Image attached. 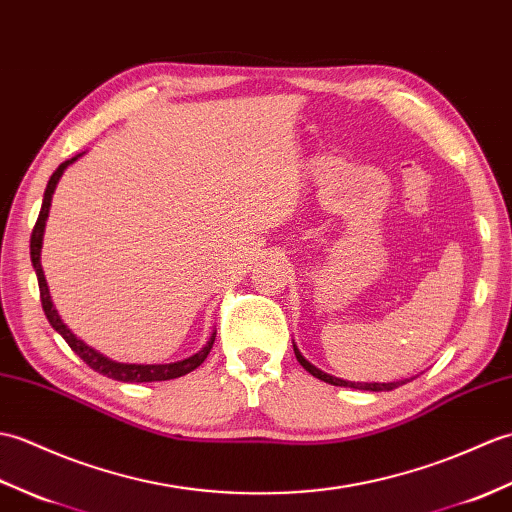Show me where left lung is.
<instances>
[{
    "instance_id": "8db88e82",
    "label": "left lung",
    "mask_w": 512,
    "mask_h": 512,
    "mask_svg": "<svg viewBox=\"0 0 512 512\" xmlns=\"http://www.w3.org/2000/svg\"><path fill=\"white\" fill-rule=\"evenodd\" d=\"M293 352H295V359L300 361V366H302L306 372H311L313 377H315V379H320V381H326V383H331V385H339V388H355V390H370V392H388V390L399 388V385H403V383L410 381V379L392 381V383H355V381H344V379L331 377V374L322 372L320 368H315L313 363H309V361H306V359L302 357V352L298 350V346H295V344H293Z\"/></svg>"
}]
</instances>
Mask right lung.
I'll list each match as a JSON object with an SVG mask.
<instances>
[{
    "mask_svg": "<svg viewBox=\"0 0 512 512\" xmlns=\"http://www.w3.org/2000/svg\"><path fill=\"white\" fill-rule=\"evenodd\" d=\"M78 157H72V160L63 162L59 168L54 170L50 181H48V188L43 192V203H41V212H39V219L34 223V230L30 236V258H32V267L37 271V280H39V291H41V306H43V313L48 317V322L52 324V328L56 333H59L67 346H70L78 357H81L89 368L105 374L109 379H116L122 383H146V381H168V379H177V377H184V374L192 372L195 368H199L206 357L210 355L212 344H214V337L217 333H212V337L208 339V344L203 346L195 355L188 357V359H181L175 363H151V366H146V363H120V361H111L105 355H100L98 350H94L92 346H87L83 339H78L70 328H67L61 320V315L56 313L52 298H50V289H48V282H45L43 276V267H41V245H43V230H45V221H48V212H50V203H52V195H54V188L59 184V179L63 175V170L70 166L72 162H76Z\"/></svg>",
    "mask_w": 512,
    "mask_h": 512,
    "instance_id": "obj_1",
    "label": "right lung"
}]
</instances>
